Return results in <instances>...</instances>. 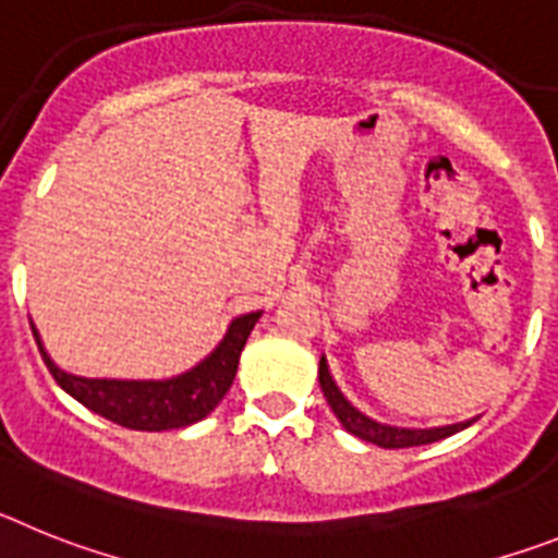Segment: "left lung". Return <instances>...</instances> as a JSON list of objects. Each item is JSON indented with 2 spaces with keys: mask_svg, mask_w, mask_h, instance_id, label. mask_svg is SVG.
Returning <instances> with one entry per match:
<instances>
[{
  "mask_svg": "<svg viewBox=\"0 0 558 558\" xmlns=\"http://www.w3.org/2000/svg\"><path fill=\"white\" fill-rule=\"evenodd\" d=\"M319 387H323V396L331 404L333 415L339 418V424L345 426L348 433L356 435V438L367 440V444H376L381 449H407V447H424V444H435L440 438H449V435L466 429L472 421H460V424L449 426H433V429H404V426H390L379 424V421L367 418L365 413H360L351 401L342 396V390L337 387V381L331 379L328 373L326 356L319 360Z\"/></svg>",
  "mask_w": 558,
  "mask_h": 558,
  "instance_id": "obj_1",
  "label": "left lung"
}]
</instances>
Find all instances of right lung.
I'll return each mask as SVG.
<instances>
[{"instance_id": "1", "label": "right lung", "mask_w": 558, "mask_h": 558, "mask_svg": "<svg viewBox=\"0 0 558 558\" xmlns=\"http://www.w3.org/2000/svg\"><path fill=\"white\" fill-rule=\"evenodd\" d=\"M260 312L241 314L230 323L225 339H221L210 356L198 362L191 371L171 376V379H86L66 373L50 360V353L41 345L36 326L33 337L41 351V360L50 367L52 379L61 385V390L89 407L92 413L104 415L129 429H143V433H162V429H182L196 421L207 418L216 410L221 399L230 390L235 371H239V356L246 345V337L258 323Z\"/></svg>"}]
</instances>
